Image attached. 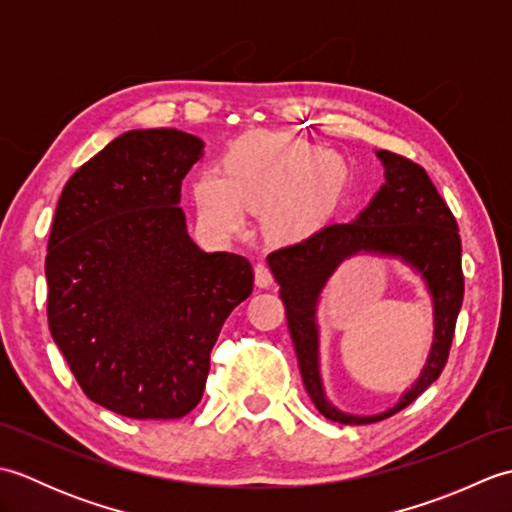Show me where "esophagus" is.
I'll return each mask as SVG.
<instances>
[{
  "mask_svg": "<svg viewBox=\"0 0 512 512\" xmlns=\"http://www.w3.org/2000/svg\"><path fill=\"white\" fill-rule=\"evenodd\" d=\"M273 281H275L273 270H270L266 264L259 262V264L255 266V284H257L259 288H270V286H273Z\"/></svg>",
  "mask_w": 512,
  "mask_h": 512,
  "instance_id": "34e87169",
  "label": "esophagus"
}]
</instances>
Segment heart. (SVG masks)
Wrapping results in <instances>:
<instances>
[{
  "label": "heart",
  "mask_w": 512,
  "mask_h": 512,
  "mask_svg": "<svg viewBox=\"0 0 512 512\" xmlns=\"http://www.w3.org/2000/svg\"><path fill=\"white\" fill-rule=\"evenodd\" d=\"M345 180L341 160L288 136H257L233 145L224 176L206 169L195 182L204 222L220 233L244 226V209L264 211L275 237L306 233L332 209Z\"/></svg>",
  "instance_id": "1"
}]
</instances>
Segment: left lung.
Here are the masks:
<instances>
[{"label":"left lung","instance_id":"obj_1","mask_svg":"<svg viewBox=\"0 0 512 512\" xmlns=\"http://www.w3.org/2000/svg\"><path fill=\"white\" fill-rule=\"evenodd\" d=\"M387 182L354 222L328 224L301 242L281 246L268 255L286 306L288 330L299 358L303 385L314 405L328 420L341 424H369L409 407L449 361L455 321L464 299L462 239L447 202L416 162L380 149ZM358 252L400 256L416 267L428 284L437 314L432 354L421 378L406 396L376 417H350L329 405L318 376V331L313 314L320 290L343 258Z\"/></svg>","mask_w":512,"mask_h":512}]
</instances>
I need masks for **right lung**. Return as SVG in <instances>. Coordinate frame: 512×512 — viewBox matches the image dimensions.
I'll return each mask as SVG.
<instances>
[{"label":"right lung","instance_id":"right-lung-1","mask_svg":"<svg viewBox=\"0 0 512 512\" xmlns=\"http://www.w3.org/2000/svg\"><path fill=\"white\" fill-rule=\"evenodd\" d=\"M202 140L134 129L65 182L46 255L48 325L83 394L136 420L198 405L253 266L191 242L180 187Z\"/></svg>","mask_w":512,"mask_h":512}]
</instances>
